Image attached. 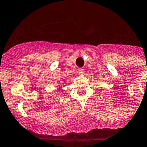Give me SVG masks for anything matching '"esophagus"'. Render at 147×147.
I'll return each instance as SVG.
<instances>
[{
	"label": "esophagus",
	"mask_w": 147,
	"mask_h": 147,
	"mask_svg": "<svg viewBox=\"0 0 147 147\" xmlns=\"http://www.w3.org/2000/svg\"><path fill=\"white\" fill-rule=\"evenodd\" d=\"M79 75H83L84 73V69L83 68H79L78 70Z\"/></svg>",
	"instance_id": "obj_1"
}]
</instances>
